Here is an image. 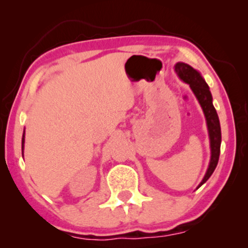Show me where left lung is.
<instances>
[{"label":"left lung","instance_id":"left-lung-1","mask_svg":"<svg viewBox=\"0 0 248 248\" xmlns=\"http://www.w3.org/2000/svg\"><path fill=\"white\" fill-rule=\"evenodd\" d=\"M175 72L182 81L187 83L191 88L193 93L195 94L199 104L204 113L206 126H208L209 139H210V150H211V157H210L209 167L203 177L202 182L200 183L198 188L204 184L213 174L215 169L218 165L220 155V144H221V128H220V122L218 114L215 106L212 104V94L210 93V88L206 84L205 80L203 79L201 73L198 70L193 69L188 64L178 62L175 65ZM196 188V189H198Z\"/></svg>","mask_w":248,"mask_h":248}]
</instances>
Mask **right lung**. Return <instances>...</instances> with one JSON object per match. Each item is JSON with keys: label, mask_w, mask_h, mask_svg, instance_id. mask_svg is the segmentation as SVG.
Here are the masks:
<instances>
[{"label": "right lung", "mask_w": 248, "mask_h": 248, "mask_svg": "<svg viewBox=\"0 0 248 248\" xmlns=\"http://www.w3.org/2000/svg\"><path fill=\"white\" fill-rule=\"evenodd\" d=\"M21 149H22V155H23V149H25V130H23V134H22V143H21Z\"/></svg>", "instance_id": "1"}]
</instances>
